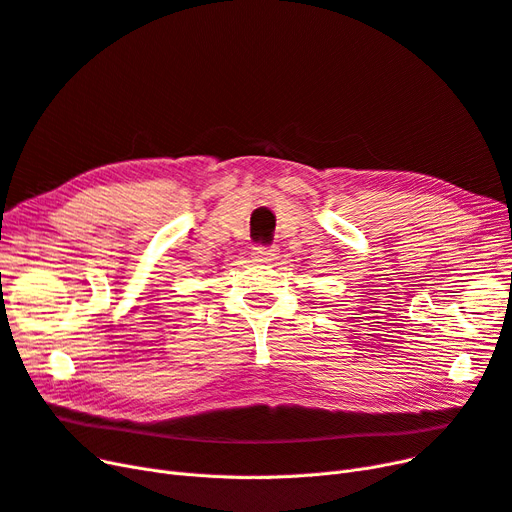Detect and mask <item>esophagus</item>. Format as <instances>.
Here are the masks:
<instances>
[{
    "label": "esophagus",
    "mask_w": 512,
    "mask_h": 512,
    "mask_svg": "<svg viewBox=\"0 0 512 512\" xmlns=\"http://www.w3.org/2000/svg\"><path fill=\"white\" fill-rule=\"evenodd\" d=\"M253 255L259 257V259L270 261V259H274V257L278 255V246H276V244H272V246H255Z\"/></svg>",
    "instance_id": "obj_1"
}]
</instances>
